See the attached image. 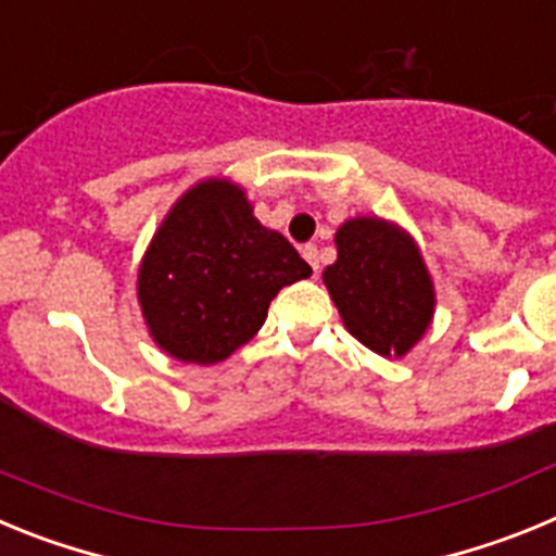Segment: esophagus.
Listing matches in <instances>:
<instances>
[{
  "label": "esophagus",
  "instance_id": "1",
  "mask_svg": "<svg viewBox=\"0 0 556 556\" xmlns=\"http://www.w3.org/2000/svg\"><path fill=\"white\" fill-rule=\"evenodd\" d=\"M301 253H303V258L312 264L314 275H320V250H317V244H303Z\"/></svg>",
  "mask_w": 556,
  "mask_h": 556
}]
</instances>
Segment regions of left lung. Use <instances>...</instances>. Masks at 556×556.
<instances>
[{
  "label": "left lung",
  "instance_id": "obj_1",
  "mask_svg": "<svg viewBox=\"0 0 556 556\" xmlns=\"http://www.w3.org/2000/svg\"><path fill=\"white\" fill-rule=\"evenodd\" d=\"M348 331L381 356H404L424 337L434 289L409 236L384 219H351L337 230V262L323 273Z\"/></svg>",
  "mask_w": 556,
  "mask_h": 556
}]
</instances>
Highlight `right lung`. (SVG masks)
Returning a JSON list of instances; mask_svg holds the SVG:
<instances>
[{
  "label": "right lung",
  "mask_w": 556,
  "mask_h": 556,
  "mask_svg": "<svg viewBox=\"0 0 556 556\" xmlns=\"http://www.w3.org/2000/svg\"><path fill=\"white\" fill-rule=\"evenodd\" d=\"M312 267L253 217L244 191L205 180L186 191L152 239L139 273L150 333L191 365H217L264 326L269 301Z\"/></svg>",
  "instance_id": "1"
}]
</instances>
